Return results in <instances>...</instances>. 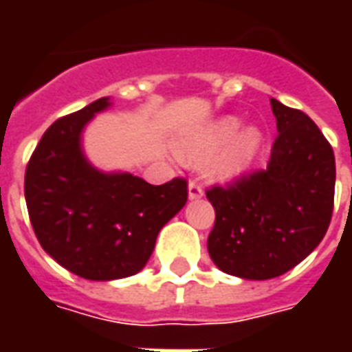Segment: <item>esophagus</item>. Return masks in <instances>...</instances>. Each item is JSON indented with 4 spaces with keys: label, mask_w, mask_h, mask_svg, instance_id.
<instances>
[{
    "label": "esophagus",
    "mask_w": 352,
    "mask_h": 352,
    "mask_svg": "<svg viewBox=\"0 0 352 352\" xmlns=\"http://www.w3.org/2000/svg\"><path fill=\"white\" fill-rule=\"evenodd\" d=\"M188 198L190 199H199L204 198V188L198 181H190L188 183Z\"/></svg>",
    "instance_id": "esophagus-1"
}]
</instances>
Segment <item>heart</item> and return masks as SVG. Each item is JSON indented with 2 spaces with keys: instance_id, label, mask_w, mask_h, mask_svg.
<instances>
[{
  "instance_id": "heart-1",
  "label": "heart",
  "mask_w": 352,
  "mask_h": 352,
  "mask_svg": "<svg viewBox=\"0 0 352 352\" xmlns=\"http://www.w3.org/2000/svg\"><path fill=\"white\" fill-rule=\"evenodd\" d=\"M264 145V131L258 126L241 130L237 116H222L179 143V158L199 168L214 181L236 179L251 168Z\"/></svg>"
}]
</instances>
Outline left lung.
<instances>
[{"mask_svg":"<svg viewBox=\"0 0 352 352\" xmlns=\"http://www.w3.org/2000/svg\"><path fill=\"white\" fill-rule=\"evenodd\" d=\"M279 135L264 171L214 186L207 251L221 272L247 280L279 277L322 241L333 209L336 160L309 116L270 100Z\"/></svg>","mask_w":352,"mask_h":352,"instance_id":"1","label":"left lung"}]
</instances>
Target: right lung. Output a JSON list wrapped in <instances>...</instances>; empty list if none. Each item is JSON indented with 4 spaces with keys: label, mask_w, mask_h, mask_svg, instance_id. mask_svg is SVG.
Segmentation results:
<instances>
[{
    "label": "right lung",
    "mask_w": 352,
    "mask_h": 352,
    "mask_svg": "<svg viewBox=\"0 0 352 352\" xmlns=\"http://www.w3.org/2000/svg\"><path fill=\"white\" fill-rule=\"evenodd\" d=\"M111 98L58 118L26 168L24 194L39 243L58 264L88 280L141 272L160 230L186 204V181L154 186L128 171H101L82 148V131Z\"/></svg>",
    "instance_id": "1"
}]
</instances>
